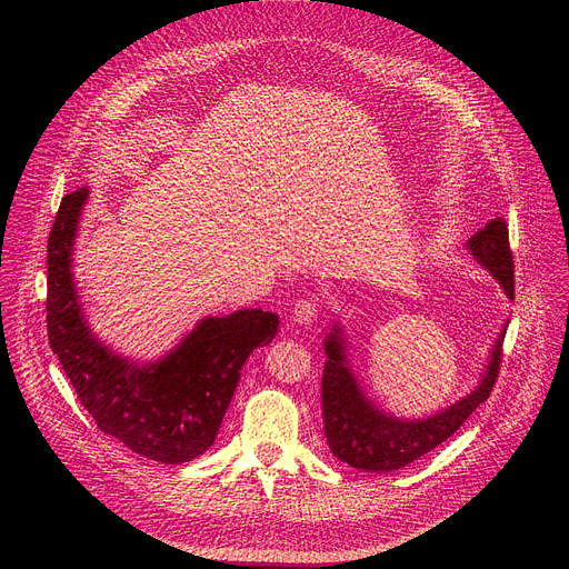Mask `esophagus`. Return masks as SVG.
Returning <instances> with one entry per match:
<instances>
[{"instance_id": "1", "label": "esophagus", "mask_w": 569, "mask_h": 569, "mask_svg": "<svg viewBox=\"0 0 569 569\" xmlns=\"http://www.w3.org/2000/svg\"><path fill=\"white\" fill-rule=\"evenodd\" d=\"M317 315H319V301L315 297H301L295 303L292 319L299 323V327H310L312 321H317Z\"/></svg>"}]
</instances>
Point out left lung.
I'll return each mask as SVG.
<instances>
[{"instance_id": "8db88e82", "label": "left lung", "mask_w": 569, "mask_h": 569, "mask_svg": "<svg viewBox=\"0 0 569 569\" xmlns=\"http://www.w3.org/2000/svg\"><path fill=\"white\" fill-rule=\"evenodd\" d=\"M466 250L483 270H489L505 295L513 301V257L509 250L507 222L502 218L486 222L483 229L466 240ZM507 327L509 319L496 338L489 360H486L472 391L446 405L437 415L402 419L378 408V402L371 400L362 389L349 362L345 327L338 321L327 340H323L327 362H323L321 376L323 435H327L331 452L353 468L367 472H391L410 466L435 450L439 443L452 437L479 405L491 396L502 362Z\"/></svg>"}]
</instances>
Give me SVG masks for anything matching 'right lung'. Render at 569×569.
Here are the masks:
<instances>
[{"label": "right lung", "instance_id": "right-lung-1", "mask_svg": "<svg viewBox=\"0 0 569 569\" xmlns=\"http://www.w3.org/2000/svg\"><path fill=\"white\" fill-rule=\"evenodd\" d=\"M90 189L62 198L47 246V331L78 400L99 430L159 463H187L207 452L229 408L240 369L279 331V315L242 308L202 317L150 362L110 349L90 327L73 283V242Z\"/></svg>", "mask_w": 569, "mask_h": 569}]
</instances>
